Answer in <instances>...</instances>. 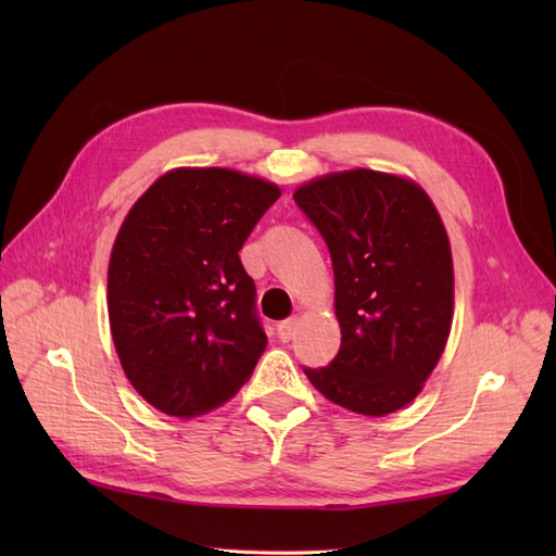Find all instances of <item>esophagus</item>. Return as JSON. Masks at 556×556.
I'll use <instances>...</instances> for the list:
<instances>
[{
	"label": "esophagus",
	"instance_id": "34e87169",
	"mask_svg": "<svg viewBox=\"0 0 556 556\" xmlns=\"http://www.w3.org/2000/svg\"><path fill=\"white\" fill-rule=\"evenodd\" d=\"M296 329H299V317H291V320L277 325V334L281 341H291L293 334H296Z\"/></svg>",
	"mask_w": 556,
	"mask_h": 556
}]
</instances>
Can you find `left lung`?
<instances>
[{
	"label": "left lung",
	"mask_w": 556,
	"mask_h": 556,
	"mask_svg": "<svg viewBox=\"0 0 556 556\" xmlns=\"http://www.w3.org/2000/svg\"><path fill=\"white\" fill-rule=\"evenodd\" d=\"M293 200L323 233L334 267L341 346L305 375L332 404L382 418L416 399L454 320V263L425 188L375 169L305 181Z\"/></svg>",
	"instance_id": "8db88e82"
}]
</instances>
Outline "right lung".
<instances>
[{
	"instance_id": "1",
	"label": "right lung",
	"mask_w": 556,
	"mask_h": 556,
	"mask_svg": "<svg viewBox=\"0 0 556 556\" xmlns=\"http://www.w3.org/2000/svg\"><path fill=\"white\" fill-rule=\"evenodd\" d=\"M281 188L227 167H176L124 217L108 269L124 375L176 418L210 413L251 380L267 337L239 251Z\"/></svg>"
}]
</instances>
